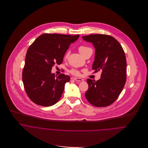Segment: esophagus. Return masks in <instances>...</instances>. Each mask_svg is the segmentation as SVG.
<instances>
[{
    "instance_id": "obj_1",
    "label": "esophagus",
    "mask_w": 148,
    "mask_h": 148,
    "mask_svg": "<svg viewBox=\"0 0 148 148\" xmlns=\"http://www.w3.org/2000/svg\"><path fill=\"white\" fill-rule=\"evenodd\" d=\"M73 79L74 80L77 81V82H79L83 81V79H82V78H79V77H73Z\"/></svg>"
}]
</instances>
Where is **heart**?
Returning <instances> with one entry per match:
<instances>
[{
	"mask_svg": "<svg viewBox=\"0 0 148 148\" xmlns=\"http://www.w3.org/2000/svg\"><path fill=\"white\" fill-rule=\"evenodd\" d=\"M89 50H92V49L89 47H88L87 46H84V45H81L79 47V52L82 55H84L87 51H88ZM69 55V51H66V52L65 53V58H67L68 57ZM71 73L75 75H78L79 74V72L77 71V70H75V69H72L71 70Z\"/></svg>",
	"mask_w": 148,
	"mask_h": 148,
	"instance_id": "obj_1",
	"label": "heart"
}]
</instances>
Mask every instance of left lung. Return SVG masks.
Returning a JSON list of instances; mask_svg holds the SVG:
<instances>
[{
  "label": "left lung",
  "instance_id": "obj_1",
  "mask_svg": "<svg viewBox=\"0 0 148 148\" xmlns=\"http://www.w3.org/2000/svg\"><path fill=\"white\" fill-rule=\"evenodd\" d=\"M95 48L92 69L101 71L97 80L88 79V88L85 93L87 101L96 107H107L119 97L126 82L127 61L124 51L116 40L105 34L83 36Z\"/></svg>",
  "mask_w": 148,
  "mask_h": 148
}]
</instances>
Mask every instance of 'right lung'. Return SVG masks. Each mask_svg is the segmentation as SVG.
<instances>
[{"label": "right lung", "instance_id": "1", "mask_svg": "<svg viewBox=\"0 0 148 148\" xmlns=\"http://www.w3.org/2000/svg\"><path fill=\"white\" fill-rule=\"evenodd\" d=\"M79 37V34H44L29 46L22 77L26 93L34 103L48 107L60 100L70 77L64 74L56 77L52 68L62 63L69 45Z\"/></svg>", "mask_w": 148, "mask_h": 148}]
</instances>
